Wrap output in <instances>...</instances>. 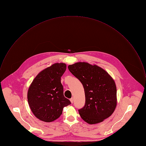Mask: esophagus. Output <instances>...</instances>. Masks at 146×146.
Returning a JSON list of instances; mask_svg holds the SVG:
<instances>
[{
    "mask_svg": "<svg viewBox=\"0 0 146 146\" xmlns=\"http://www.w3.org/2000/svg\"><path fill=\"white\" fill-rule=\"evenodd\" d=\"M70 101H71V102L72 104L74 102V98H73V97H72V98L70 99Z\"/></svg>",
    "mask_w": 146,
    "mask_h": 146,
    "instance_id": "obj_1",
    "label": "esophagus"
}]
</instances>
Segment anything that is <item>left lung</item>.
Instances as JSON below:
<instances>
[{
    "mask_svg": "<svg viewBox=\"0 0 146 146\" xmlns=\"http://www.w3.org/2000/svg\"><path fill=\"white\" fill-rule=\"evenodd\" d=\"M82 83L86 103L79 109L81 118L89 124L102 122L114 112L117 105V88L109 74L96 65L78 62L68 66Z\"/></svg>",
    "mask_w": 146,
    "mask_h": 146,
    "instance_id": "left-lung-1",
    "label": "left lung"
}]
</instances>
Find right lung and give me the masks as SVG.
<instances>
[{
    "instance_id": "add662e5",
    "label": "right lung",
    "mask_w": 146,
    "mask_h": 146,
    "mask_svg": "<svg viewBox=\"0 0 146 146\" xmlns=\"http://www.w3.org/2000/svg\"><path fill=\"white\" fill-rule=\"evenodd\" d=\"M66 70L65 63H54L41 71L31 83L28 101L33 114L40 120L50 122L56 119L63 108L71 104L64 96L60 82Z\"/></svg>"
}]
</instances>
